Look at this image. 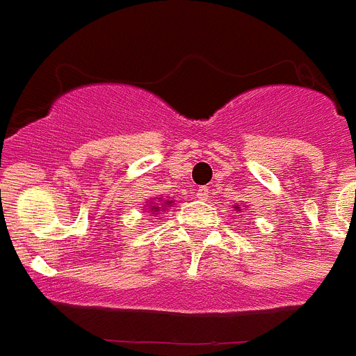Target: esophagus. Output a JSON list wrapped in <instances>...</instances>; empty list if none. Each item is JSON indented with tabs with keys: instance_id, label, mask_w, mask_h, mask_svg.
<instances>
[{
	"instance_id": "obj_1",
	"label": "esophagus",
	"mask_w": 356,
	"mask_h": 356,
	"mask_svg": "<svg viewBox=\"0 0 356 356\" xmlns=\"http://www.w3.org/2000/svg\"><path fill=\"white\" fill-rule=\"evenodd\" d=\"M208 197H210L208 188H199V190H197V199H201V201H208Z\"/></svg>"
}]
</instances>
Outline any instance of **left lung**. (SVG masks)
Instances as JSON below:
<instances>
[{
	"label": "left lung",
	"mask_w": 356,
	"mask_h": 356,
	"mask_svg": "<svg viewBox=\"0 0 356 356\" xmlns=\"http://www.w3.org/2000/svg\"><path fill=\"white\" fill-rule=\"evenodd\" d=\"M237 208H238V206H237Z\"/></svg>",
	"instance_id": "obj_1"
}]
</instances>
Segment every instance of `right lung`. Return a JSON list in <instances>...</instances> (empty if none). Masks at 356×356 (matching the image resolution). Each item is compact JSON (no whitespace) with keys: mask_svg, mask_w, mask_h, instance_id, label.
Masks as SVG:
<instances>
[{"mask_svg":"<svg viewBox=\"0 0 356 356\" xmlns=\"http://www.w3.org/2000/svg\"><path fill=\"white\" fill-rule=\"evenodd\" d=\"M166 204H172V201H166V202H163V206H157V204H154L152 206V211H161V210H164V206Z\"/></svg>","mask_w":356,"mask_h":356,"instance_id":"obj_1","label":"right lung"}]
</instances>
